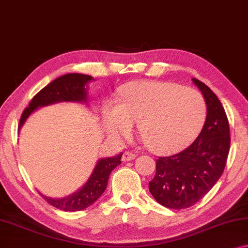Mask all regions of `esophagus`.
I'll use <instances>...</instances> for the list:
<instances>
[{
    "label": "esophagus",
    "mask_w": 248,
    "mask_h": 248,
    "mask_svg": "<svg viewBox=\"0 0 248 248\" xmlns=\"http://www.w3.org/2000/svg\"><path fill=\"white\" fill-rule=\"evenodd\" d=\"M135 158H136V155L134 153H131V151H124L123 154V157H121V160L130 161V160H134Z\"/></svg>",
    "instance_id": "34e87169"
}]
</instances>
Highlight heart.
<instances>
[{
	"label": "heart",
	"mask_w": 248,
	"mask_h": 248,
	"mask_svg": "<svg viewBox=\"0 0 248 248\" xmlns=\"http://www.w3.org/2000/svg\"><path fill=\"white\" fill-rule=\"evenodd\" d=\"M206 105L197 91L164 81H134L103 109V124L113 138L130 134L137 123L146 146L160 155L193 141L204 124Z\"/></svg>",
	"instance_id": "obj_1"
}]
</instances>
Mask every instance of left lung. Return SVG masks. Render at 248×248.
I'll use <instances>...</instances> for the list:
<instances>
[{
  "instance_id": "8db88e82",
  "label": "left lung",
  "mask_w": 248,
  "mask_h": 248,
  "mask_svg": "<svg viewBox=\"0 0 248 248\" xmlns=\"http://www.w3.org/2000/svg\"><path fill=\"white\" fill-rule=\"evenodd\" d=\"M193 82L204 95L206 121L201 134L182 153L158 157L149 190L160 205L184 209L195 205L219 179L230 153V124L217 95L202 81Z\"/></svg>"
}]
</instances>
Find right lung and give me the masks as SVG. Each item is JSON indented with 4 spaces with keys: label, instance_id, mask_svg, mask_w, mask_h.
<instances>
[{
    "label": "right lung",
    "instance_id": "add662e5",
    "mask_svg": "<svg viewBox=\"0 0 248 248\" xmlns=\"http://www.w3.org/2000/svg\"><path fill=\"white\" fill-rule=\"evenodd\" d=\"M93 80L91 76L81 73H68L53 80L52 82L39 91L30 102L28 108L22 113L18 131L25 124L28 118L36 109L53 105L57 102H78L88 103V83ZM123 153L117 156L101 158L91 172L86 184L75 193L63 198H51L40 194L50 205L64 212H78L86 209L93 204L106 190L109 176L118 165L121 164Z\"/></svg>",
    "mask_w": 248,
    "mask_h": 248
}]
</instances>
